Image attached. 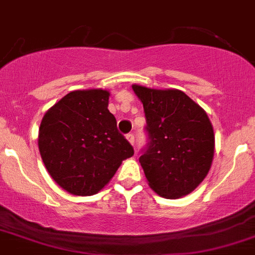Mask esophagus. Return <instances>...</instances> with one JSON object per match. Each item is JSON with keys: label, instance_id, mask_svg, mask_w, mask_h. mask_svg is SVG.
<instances>
[{"label": "esophagus", "instance_id": "1", "mask_svg": "<svg viewBox=\"0 0 255 255\" xmlns=\"http://www.w3.org/2000/svg\"><path fill=\"white\" fill-rule=\"evenodd\" d=\"M126 139H128V140H129L130 142V144L131 145H134V140H135V138H134V134H128V135H126Z\"/></svg>", "mask_w": 255, "mask_h": 255}]
</instances>
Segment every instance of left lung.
<instances>
[{"label":"left lung","instance_id":"8db88e82","mask_svg":"<svg viewBox=\"0 0 255 255\" xmlns=\"http://www.w3.org/2000/svg\"><path fill=\"white\" fill-rule=\"evenodd\" d=\"M143 103L148 143L139 157L152 190L166 199L192 192L208 175L214 156V131L199 104L175 89L132 85Z\"/></svg>","mask_w":255,"mask_h":255}]
</instances>
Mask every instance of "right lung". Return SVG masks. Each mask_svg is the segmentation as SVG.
I'll return each instance as SVG.
<instances>
[{"label":"right lung","instance_id":"add662e5","mask_svg":"<svg viewBox=\"0 0 255 255\" xmlns=\"http://www.w3.org/2000/svg\"><path fill=\"white\" fill-rule=\"evenodd\" d=\"M110 91L76 90L43 116L38 149L56 183L72 195L91 196L103 188L121 162L134 154L108 111Z\"/></svg>","mask_w":255,"mask_h":255}]
</instances>
